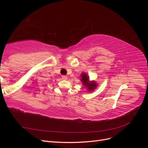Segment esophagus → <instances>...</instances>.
I'll list each match as a JSON object with an SVG mask.
<instances>
[{
	"label": "esophagus",
	"mask_w": 148,
	"mask_h": 148,
	"mask_svg": "<svg viewBox=\"0 0 148 148\" xmlns=\"http://www.w3.org/2000/svg\"><path fill=\"white\" fill-rule=\"evenodd\" d=\"M62 78L64 80H66V79H67V77L65 75H63V76H62Z\"/></svg>",
	"instance_id": "34e87169"
}]
</instances>
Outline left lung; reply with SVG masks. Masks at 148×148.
<instances>
[{
	"instance_id": "1",
	"label": "left lung",
	"mask_w": 148,
	"mask_h": 148,
	"mask_svg": "<svg viewBox=\"0 0 148 148\" xmlns=\"http://www.w3.org/2000/svg\"><path fill=\"white\" fill-rule=\"evenodd\" d=\"M81 81L84 86L88 89V91H92L97 86L95 81H89V78L86 73H82L81 75Z\"/></svg>"
}]
</instances>
